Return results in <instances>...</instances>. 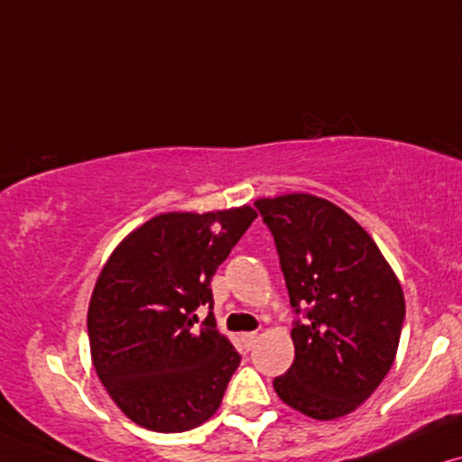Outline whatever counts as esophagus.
Here are the masks:
<instances>
[{
  "label": "esophagus",
  "instance_id": "34e87169",
  "mask_svg": "<svg viewBox=\"0 0 462 462\" xmlns=\"http://www.w3.org/2000/svg\"><path fill=\"white\" fill-rule=\"evenodd\" d=\"M241 342H243L245 348L251 350V348H254V344L257 342V334H255V331H247V334L241 336Z\"/></svg>",
  "mask_w": 462,
  "mask_h": 462
}]
</instances>
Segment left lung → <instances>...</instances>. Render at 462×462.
Listing matches in <instances>:
<instances>
[{"instance_id":"8db88e82","label":"left lung","mask_w":462,"mask_h":462,"mask_svg":"<svg viewBox=\"0 0 462 462\" xmlns=\"http://www.w3.org/2000/svg\"><path fill=\"white\" fill-rule=\"evenodd\" d=\"M274 238L293 319L282 402L317 420L361 405L389 374L405 302L372 236L334 202L287 194L255 202Z\"/></svg>"}]
</instances>
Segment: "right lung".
Here are the masks:
<instances>
[{
	"mask_svg": "<svg viewBox=\"0 0 462 462\" xmlns=\"http://www.w3.org/2000/svg\"><path fill=\"white\" fill-rule=\"evenodd\" d=\"M255 217L251 207L162 213L128 235L98 274L92 364L133 422L181 433L217 411L241 355L215 325L211 279ZM200 305L209 315L194 328Z\"/></svg>",
	"mask_w": 462,
	"mask_h": 462,
	"instance_id": "add662e5",
	"label": "right lung"
}]
</instances>
